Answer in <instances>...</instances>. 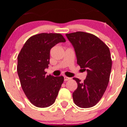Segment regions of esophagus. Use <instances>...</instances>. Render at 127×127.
<instances>
[{
    "mask_svg": "<svg viewBox=\"0 0 127 127\" xmlns=\"http://www.w3.org/2000/svg\"><path fill=\"white\" fill-rule=\"evenodd\" d=\"M70 79V77H67V76H65L64 77V81H69Z\"/></svg>",
    "mask_w": 127,
    "mask_h": 127,
    "instance_id": "esophagus-1",
    "label": "esophagus"
}]
</instances>
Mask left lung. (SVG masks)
<instances>
[{"instance_id": "left-lung-1", "label": "left lung", "mask_w": 127, "mask_h": 127, "mask_svg": "<svg viewBox=\"0 0 127 127\" xmlns=\"http://www.w3.org/2000/svg\"><path fill=\"white\" fill-rule=\"evenodd\" d=\"M73 45L77 64L87 71L83 82L74 77L77 88L72 94L75 104L81 108L95 105L107 88L112 67L109 48L95 35L84 32L67 33Z\"/></svg>"}]
</instances>
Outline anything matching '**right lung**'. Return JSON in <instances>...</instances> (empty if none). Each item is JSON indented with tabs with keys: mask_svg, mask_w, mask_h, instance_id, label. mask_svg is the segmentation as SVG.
I'll list each match as a JSON object with an SVG mask.
<instances>
[{
	"mask_svg": "<svg viewBox=\"0 0 127 127\" xmlns=\"http://www.w3.org/2000/svg\"><path fill=\"white\" fill-rule=\"evenodd\" d=\"M65 42L62 35L41 33L30 37L18 55L17 72L25 94L33 105L47 107L52 105L64 77L46 75L51 48Z\"/></svg>",
	"mask_w": 127,
	"mask_h": 127,
	"instance_id": "right-lung-1",
	"label": "right lung"
}]
</instances>
